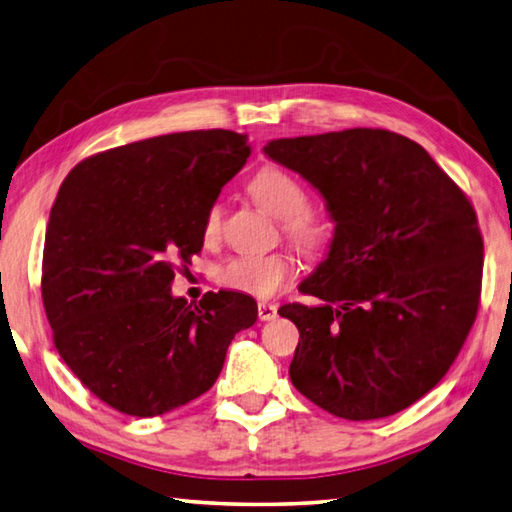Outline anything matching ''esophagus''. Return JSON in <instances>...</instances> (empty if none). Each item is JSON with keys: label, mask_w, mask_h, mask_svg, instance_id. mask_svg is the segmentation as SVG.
I'll use <instances>...</instances> for the list:
<instances>
[{"label": "esophagus", "mask_w": 512, "mask_h": 512, "mask_svg": "<svg viewBox=\"0 0 512 512\" xmlns=\"http://www.w3.org/2000/svg\"><path fill=\"white\" fill-rule=\"evenodd\" d=\"M257 315H259V319H262V322H270V319L277 317V306L270 304V302H259Z\"/></svg>", "instance_id": "obj_1"}]
</instances>
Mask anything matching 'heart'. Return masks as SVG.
<instances>
[{"instance_id": "b5f03b06", "label": "heart", "mask_w": 512, "mask_h": 512, "mask_svg": "<svg viewBox=\"0 0 512 512\" xmlns=\"http://www.w3.org/2000/svg\"><path fill=\"white\" fill-rule=\"evenodd\" d=\"M248 193L255 204L270 217L286 222L288 237L304 250L319 253L324 250L330 233L328 226L308 213V193L297 179L282 168L266 166L248 182ZM222 222L219 206H210L204 217V235L213 239ZM293 273L290 259L284 255H239L219 270V282L224 286L253 297H270L286 284Z\"/></svg>"}]
</instances>
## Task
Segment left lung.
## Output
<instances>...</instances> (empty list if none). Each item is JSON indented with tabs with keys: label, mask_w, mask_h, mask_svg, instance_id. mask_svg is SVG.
Segmentation results:
<instances>
[{
	"label": "left lung",
	"mask_w": 512,
	"mask_h": 512,
	"mask_svg": "<svg viewBox=\"0 0 512 512\" xmlns=\"http://www.w3.org/2000/svg\"><path fill=\"white\" fill-rule=\"evenodd\" d=\"M264 155L324 197L335 233L286 304L299 330L290 382L350 422L433 390L475 322L484 242L475 210L426 150L382 128L270 139Z\"/></svg>",
	"instance_id": "obj_1"
}]
</instances>
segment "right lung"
<instances>
[{
    "label": "right lung",
    "instance_id": "1",
    "mask_svg": "<svg viewBox=\"0 0 512 512\" xmlns=\"http://www.w3.org/2000/svg\"><path fill=\"white\" fill-rule=\"evenodd\" d=\"M250 157L233 130H188L110 148L70 170L50 208L42 297L55 346L90 393L133 417L193 402L222 373L257 302L235 290L175 297L179 262Z\"/></svg>",
    "mask_w": 512,
    "mask_h": 512
}]
</instances>
